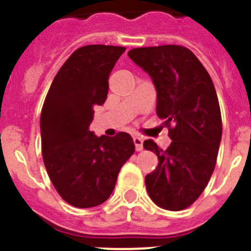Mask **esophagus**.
Masks as SVG:
<instances>
[{
  "instance_id": "1",
  "label": "esophagus",
  "mask_w": 251,
  "mask_h": 251,
  "mask_svg": "<svg viewBox=\"0 0 251 251\" xmlns=\"http://www.w3.org/2000/svg\"><path fill=\"white\" fill-rule=\"evenodd\" d=\"M133 142H134V146H136V151H142V148H143V141H142V138H139V137H134L133 138Z\"/></svg>"
}]
</instances>
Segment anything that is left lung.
Here are the masks:
<instances>
[{
    "label": "left lung",
    "instance_id": "left-lung-1",
    "mask_svg": "<svg viewBox=\"0 0 251 251\" xmlns=\"http://www.w3.org/2000/svg\"><path fill=\"white\" fill-rule=\"evenodd\" d=\"M128 56L152 77L157 115L172 139L167 150L152 139L143 143L158 157L157 168L146 176V188L159 207L185 210L202 194L216 165L223 122L214 83L185 46L137 48Z\"/></svg>",
    "mask_w": 251,
    "mask_h": 251
}]
</instances>
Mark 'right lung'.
Instances as JSON below:
<instances>
[{"instance_id": "1", "label": "right lung", "mask_w": 251, "mask_h": 251, "mask_svg": "<svg viewBox=\"0 0 251 251\" xmlns=\"http://www.w3.org/2000/svg\"><path fill=\"white\" fill-rule=\"evenodd\" d=\"M126 48L86 45L60 68L44 101L40 130L46 171L69 205L94 207L114 190L122 166L134 153L132 137H97L89 130L94 105L108 94V77Z\"/></svg>"}]
</instances>
